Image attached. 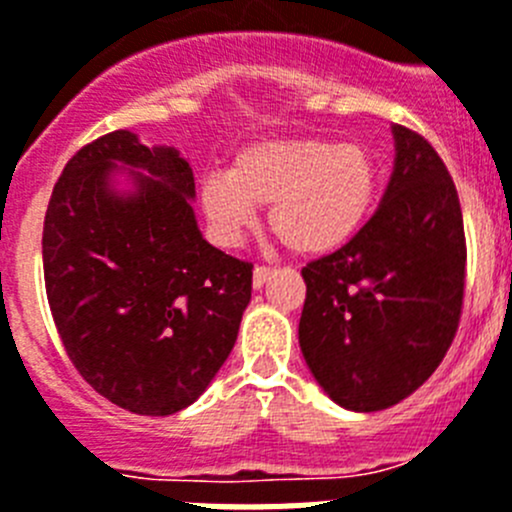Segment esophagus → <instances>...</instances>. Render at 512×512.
<instances>
[{
  "mask_svg": "<svg viewBox=\"0 0 512 512\" xmlns=\"http://www.w3.org/2000/svg\"><path fill=\"white\" fill-rule=\"evenodd\" d=\"M273 273H275V268H268V265H257L255 273H252V286L260 288L262 283L268 281V278H270V275H273Z\"/></svg>",
  "mask_w": 512,
  "mask_h": 512,
  "instance_id": "esophagus-1",
  "label": "esophagus"
}]
</instances>
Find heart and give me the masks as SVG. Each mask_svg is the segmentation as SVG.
I'll return each mask as SVG.
<instances>
[{
	"instance_id": "b5f03b06",
	"label": "heart",
	"mask_w": 512,
	"mask_h": 512,
	"mask_svg": "<svg viewBox=\"0 0 512 512\" xmlns=\"http://www.w3.org/2000/svg\"><path fill=\"white\" fill-rule=\"evenodd\" d=\"M379 188V167L361 144L275 139L244 146L231 170L201 180V208L216 239L237 244L270 206V229L291 252L327 255L361 231Z\"/></svg>"
}]
</instances>
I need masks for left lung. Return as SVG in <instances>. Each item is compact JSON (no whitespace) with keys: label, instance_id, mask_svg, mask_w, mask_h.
I'll use <instances>...</instances> for the list:
<instances>
[{"label":"left lung","instance_id":"8db88e82","mask_svg":"<svg viewBox=\"0 0 512 512\" xmlns=\"http://www.w3.org/2000/svg\"><path fill=\"white\" fill-rule=\"evenodd\" d=\"M389 188L361 231L301 275V353L340 407L386 410L441 366L459 330L464 216L446 164L425 136L394 126Z\"/></svg>","mask_w":512,"mask_h":512}]
</instances>
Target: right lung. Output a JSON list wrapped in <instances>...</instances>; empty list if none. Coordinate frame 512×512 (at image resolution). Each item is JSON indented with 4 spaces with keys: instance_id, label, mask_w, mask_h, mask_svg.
Wrapping results in <instances>:
<instances>
[{
    "instance_id": "obj_1",
    "label": "right lung",
    "mask_w": 512,
    "mask_h": 512,
    "mask_svg": "<svg viewBox=\"0 0 512 512\" xmlns=\"http://www.w3.org/2000/svg\"><path fill=\"white\" fill-rule=\"evenodd\" d=\"M115 163L144 169L109 190ZM195 180L175 149L105 133L66 162L43 221L53 322L82 379L136 415H172L229 358L252 296V262L203 239Z\"/></svg>"
}]
</instances>
